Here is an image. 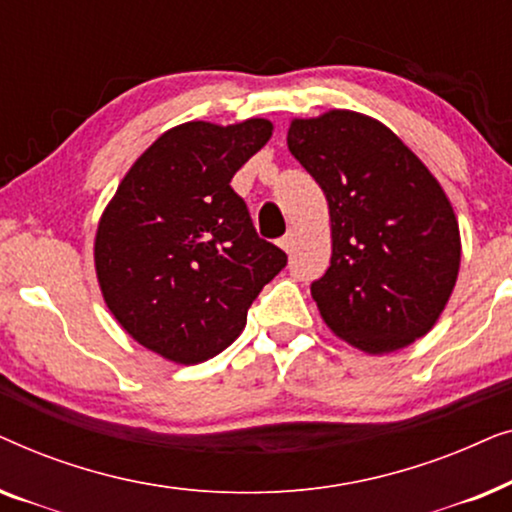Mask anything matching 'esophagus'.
Returning <instances> with one entry per match:
<instances>
[{"label":"esophagus","instance_id":"esophagus-1","mask_svg":"<svg viewBox=\"0 0 512 512\" xmlns=\"http://www.w3.org/2000/svg\"><path fill=\"white\" fill-rule=\"evenodd\" d=\"M293 237H296V235H293V230H289V233H286V235L282 237V240H279V247H282V249L286 251V254H291V249H293Z\"/></svg>","mask_w":512,"mask_h":512}]
</instances>
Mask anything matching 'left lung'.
I'll return each mask as SVG.
<instances>
[{"label": "left lung", "mask_w": 512, "mask_h": 512, "mask_svg": "<svg viewBox=\"0 0 512 512\" xmlns=\"http://www.w3.org/2000/svg\"><path fill=\"white\" fill-rule=\"evenodd\" d=\"M286 144L331 216V268L312 282L321 319L366 354L412 345L436 326L459 275V223L443 186L359 111L293 118Z\"/></svg>", "instance_id": "1"}]
</instances>
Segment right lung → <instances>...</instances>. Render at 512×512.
Listing matches in <instances>:
<instances>
[{
	"label": "right lung",
	"mask_w": 512,
	"mask_h": 512,
	"mask_svg": "<svg viewBox=\"0 0 512 512\" xmlns=\"http://www.w3.org/2000/svg\"><path fill=\"white\" fill-rule=\"evenodd\" d=\"M270 137L265 118L181 123L135 160L104 207L95 233L104 303L167 361L193 366L233 345L251 303L286 265L230 188Z\"/></svg>",
	"instance_id": "right-lung-1"
}]
</instances>
